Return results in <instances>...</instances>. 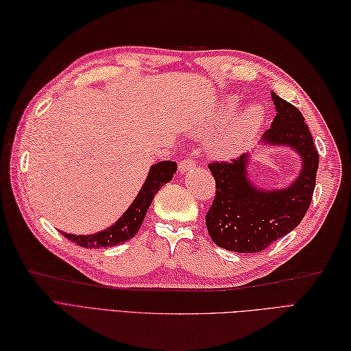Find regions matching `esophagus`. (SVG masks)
I'll return each mask as SVG.
<instances>
[{"label":"esophagus","instance_id":"34e87169","mask_svg":"<svg viewBox=\"0 0 351 351\" xmlns=\"http://www.w3.org/2000/svg\"><path fill=\"white\" fill-rule=\"evenodd\" d=\"M195 167V161L190 157H186L184 160H181V163H179V172L185 173L188 170H193Z\"/></svg>","mask_w":351,"mask_h":351}]
</instances>
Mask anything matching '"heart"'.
I'll list each match as a JSON object with an SVG mask.
<instances>
[{"mask_svg": "<svg viewBox=\"0 0 351 351\" xmlns=\"http://www.w3.org/2000/svg\"><path fill=\"white\" fill-rule=\"evenodd\" d=\"M239 110L240 101L237 97L230 96L223 99L219 106L215 108V111L209 115V119L197 125V133L209 134L222 130L231 123L232 117L237 114ZM264 119L265 111L261 105L255 104L247 106L239 119L212 142L210 152L218 158H231L237 156L261 129Z\"/></svg>", "mask_w": 351, "mask_h": 351, "instance_id": "obj_1", "label": "heart"}]
</instances>
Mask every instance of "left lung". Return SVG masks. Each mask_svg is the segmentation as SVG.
Returning a JSON list of instances; mask_svg holds the SVG:
<instances>
[{
    "label": "left lung",
    "instance_id": "obj_1",
    "mask_svg": "<svg viewBox=\"0 0 351 351\" xmlns=\"http://www.w3.org/2000/svg\"><path fill=\"white\" fill-rule=\"evenodd\" d=\"M271 99L277 114L261 143L292 148L301 157V172L289 186L259 190L247 176L249 154L209 165L217 191L206 227L215 245L232 252H261L298 227L316 186L319 154L308 125L298 108L274 92Z\"/></svg>",
    "mask_w": 351,
    "mask_h": 351
}]
</instances>
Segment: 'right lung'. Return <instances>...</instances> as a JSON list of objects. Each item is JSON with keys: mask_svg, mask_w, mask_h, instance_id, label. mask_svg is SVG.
<instances>
[{"mask_svg": "<svg viewBox=\"0 0 351 351\" xmlns=\"http://www.w3.org/2000/svg\"><path fill=\"white\" fill-rule=\"evenodd\" d=\"M176 167L178 166L175 161L170 160L152 165L145 182H143L141 191L136 195V199H134L133 203L129 206V209L123 213V217H120V219L110 228L88 236L66 234V232H62V234L68 240L75 241L78 246L88 249L111 247L133 239L142 226V221L145 218L152 199H154L161 186L167 184L169 181H172L173 173L176 172Z\"/></svg>", "mask_w": 351, "mask_h": 351, "instance_id": "right-lung-1", "label": "right lung"}]
</instances>
